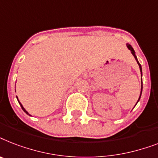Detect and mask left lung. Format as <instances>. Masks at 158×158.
<instances>
[{
    "mask_svg": "<svg viewBox=\"0 0 158 158\" xmlns=\"http://www.w3.org/2000/svg\"><path fill=\"white\" fill-rule=\"evenodd\" d=\"M127 48H128V49H129V50H131V54H132V55H133V56H134V57H135V60H136V61H137V64H139V69H140V72H141V76H142V67H141L140 64H139V63L138 59H137V57H136V55H135V50H134L133 47H132V46H131V45H130V44H127ZM142 89H143V85H141V91H140V95H139V98L138 101H137V103H138L139 101V99H140L141 94H142ZM135 105H136V104H135Z\"/></svg>",
    "mask_w": 158,
    "mask_h": 158,
    "instance_id": "left-lung-1",
    "label": "left lung"
}]
</instances>
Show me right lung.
<instances>
[{"mask_svg":"<svg viewBox=\"0 0 158 158\" xmlns=\"http://www.w3.org/2000/svg\"><path fill=\"white\" fill-rule=\"evenodd\" d=\"M17 99H18V98H17ZM18 101H19V99H18ZM19 103L20 106H21V108H22V109H23V110L24 111V113H27V115H30V114H29V113H27V111L25 110V108H23V105H22V104H21V103H20L19 101Z\"/></svg>","mask_w":158,"mask_h":158,"instance_id":"obj_1","label":"right lung"}]
</instances>
